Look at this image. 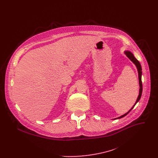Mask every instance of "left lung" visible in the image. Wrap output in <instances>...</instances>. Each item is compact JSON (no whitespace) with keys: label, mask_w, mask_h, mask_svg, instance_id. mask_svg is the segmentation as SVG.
<instances>
[{"label":"left lung","mask_w":158,"mask_h":158,"mask_svg":"<svg viewBox=\"0 0 158 158\" xmlns=\"http://www.w3.org/2000/svg\"><path fill=\"white\" fill-rule=\"evenodd\" d=\"M124 53H125V54L126 55V56L135 64V65L136 66V67H137V69H138V77H139V96H138V99H137V100H136V102H135V104H134V106L131 107V109L127 112H126V114H123V115H122L121 116H120V117H118V118H115V119H121V118H123V117H124V116H126L129 112L134 108V107L135 106V105L136 104V103L139 101V99H140V98H141V95H142V92H143V84H142V81H141V76H142V68H141V64H140V62L136 59L135 58V57L134 56V55L132 54V52H131L130 51H125L124 52Z\"/></svg>","instance_id":"1"}]
</instances>
